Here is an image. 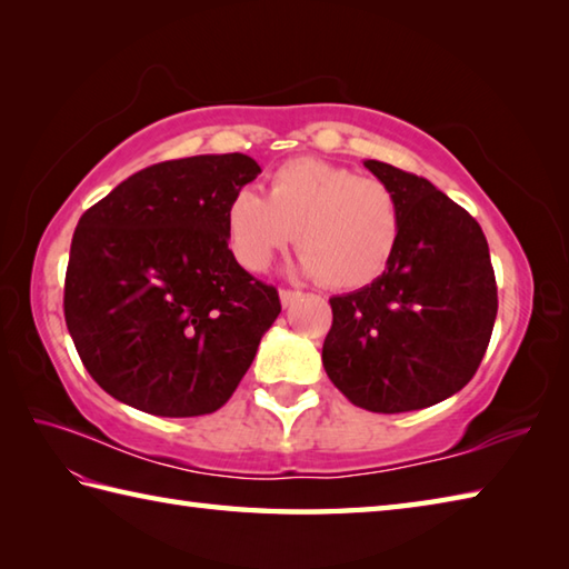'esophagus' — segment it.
Segmentation results:
<instances>
[{"label":"esophagus","instance_id":"34e87169","mask_svg":"<svg viewBox=\"0 0 569 569\" xmlns=\"http://www.w3.org/2000/svg\"><path fill=\"white\" fill-rule=\"evenodd\" d=\"M300 296H303V293H300V291H286V288H283L281 293H278V298H281V306H283V308L293 306Z\"/></svg>","mask_w":569,"mask_h":569}]
</instances>
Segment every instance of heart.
Returning a JSON list of instances; mask_svg holds the SVG:
<instances>
[{
    "mask_svg": "<svg viewBox=\"0 0 569 569\" xmlns=\"http://www.w3.org/2000/svg\"><path fill=\"white\" fill-rule=\"evenodd\" d=\"M227 239L247 271H263L296 239L300 271L325 286L365 288L389 271L403 234L396 192L377 178L318 159L276 168L266 198L241 188L224 210Z\"/></svg>",
    "mask_w": 569,
    "mask_h": 569,
    "instance_id": "obj_1",
    "label": "heart"
}]
</instances>
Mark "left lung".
<instances>
[{"label": "left lung", "instance_id": "8db88e82", "mask_svg": "<svg viewBox=\"0 0 569 569\" xmlns=\"http://www.w3.org/2000/svg\"><path fill=\"white\" fill-rule=\"evenodd\" d=\"M403 212L396 259L377 281L330 298L322 367L371 413L428 408L465 389L485 357L499 298L479 222L430 180L365 161Z\"/></svg>", "mask_w": 569, "mask_h": 569}]
</instances>
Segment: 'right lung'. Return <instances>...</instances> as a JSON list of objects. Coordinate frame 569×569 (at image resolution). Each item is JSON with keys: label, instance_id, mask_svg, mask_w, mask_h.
I'll return each instance as SVG.
<instances>
[{"label": "right lung", "instance_id": "right-lung-1", "mask_svg": "<svg viewBox=\"0 0 569 569\" xmlns=\"http://www.w3.org/2000/svg\"><path fill=\"white\" fill-rule=\"evenodd\" d=\"M261 173L244 153L143 168L80 217L66 325L90 377L161 418L214 413L281 312L227 247L224 210Z\"/></svg>", "mask_w": 569, "mask_h": 569}]
</instances>
